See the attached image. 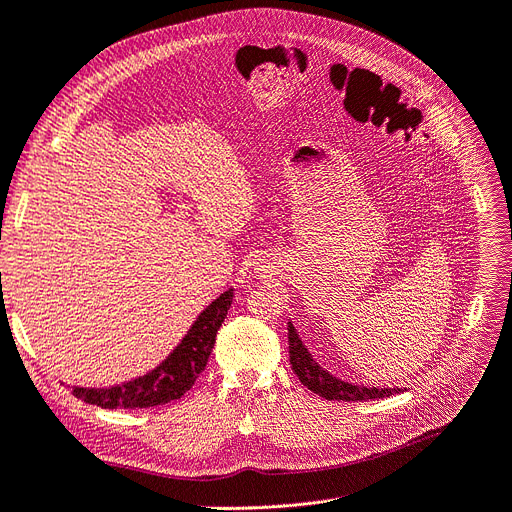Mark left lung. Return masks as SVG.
Segmentation results:
<instances>
[{"label":"left lung","mask_w":512,"mask_h":512,"mask_svg":"<svg viewBox=\"0 0 512 512\" xmlns=\"http://www.w3.org/2000/svg\"><path fill=\"white\" fill-rule=\"evenodd\" d=\"M289 354H291V367L297 373L299 382L304 384L314 394L323 396L327 401H369V399H384L392 392H399V388H365V386H352L348 382L337 380L323 367H318L308 348L301 344V339L295 327L289 323Z\"/></svg>","instance_id":"obj_1"}]
</instances>
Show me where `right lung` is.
<instances>
[{
    "label": "right lung",
    "mask_w": 512,
    "mask_h": 512,
    "mask_svg": "<svg viewBox=\"0 0 512 512\" xmlns=\"http://www.w3.org/2000/svg\"><path fill=\"white\" fill-rule=\"evenodd\" d=\"M232 297V289L221 293V297H217L198 316L192 329L183 337V342L154 371L122 386L105 390L71 388L73 396L103 409H145L181 399L194 386L196 377L204 371L208 356H211L215 346L217 331L232 306Z\"/></svg>",
    "instance_id": "obj_1"
}]
</instances>
